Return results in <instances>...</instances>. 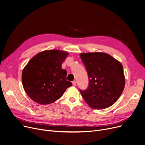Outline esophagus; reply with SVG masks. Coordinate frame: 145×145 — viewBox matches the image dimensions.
<instances>
[{"mask_svg":"<svg viewBox=\"0 0 145 145\" xmlns=\"http://www.w3.org/2000/svg\"><path fill=\"white\" fill-rule=\"evenodd\" d=\"M72 85H74V86H75L76 85V82L75 81H72Z\"/></svg>","mask_w":145,"mask_h":145,"instance_id":"34e87169","label":"esophagus"}]
</instances>
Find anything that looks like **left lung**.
I'll return each instance as SVG.
<instances>
[{
	"label": "left lung",
	"mask_w": 145,
	"mask_h": 145,
	"mask_svg": "<svg viewBox=\"0 0 145 145\" xmlns=\"http://www.w3.org/2000/svg\"><path fill=\"white\" fill-rule=\"evenodd\" d=\"M89 77V86L80 90L86 103L92 108L112 106L124 91L125 78L122 64L103 52L80 53Z\"/></svg>",
	"instance_id": "left-lung-1"
}]
</instances>
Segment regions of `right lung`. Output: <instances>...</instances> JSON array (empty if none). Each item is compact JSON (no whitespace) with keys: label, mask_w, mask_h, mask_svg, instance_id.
I'll return each mask as SVG.
<instances>
[{"label":"right lung","mask_w":145,"mask_h":145,"mask_svg":"<svg viewBox=\"0 0 145 145\" xmlns=\"http://www.w3.org/2000/svg\"><path fill=\"white\" fill-rule=\"evenodd\" d=\"M69 54L65 51L46 50L34 56L22 72V84L34 102L45 105L60 98L72 83L67 80L62 63Z\"/></svg>","instance_id":"add662e5"}]
</instances>
